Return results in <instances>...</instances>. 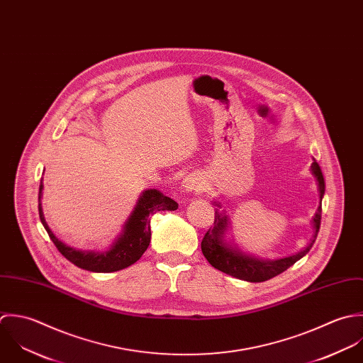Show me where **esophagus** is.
Listing matches in <instances>:
<instances>
[{"mask_svg": "<svg viewBox=\"0 0 363 363\" xmlns=\"http://www.w3.org/2000/svg\"><path fill=\"white\" fill-rule=\"evenodd\" d=\"M182 189L185 192H199L202 189L201 181L198 179V177L195 175H188L184 181H182Z\"/></svg>", "mask_w": 363, "mask_h": 363, "instance_id": "34e87169", "label": "esophagus"}]
</instances>
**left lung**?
<instances>
[{
  "label": "left lung",
  "instance_id": "left-lung-1",
  "mask_svg": "<svg viewBox=\"0 0 363 363\" xmlns=\"http://www.w3.org/2000/svg\"><path fill=\"white\" fill-rule=\"evenodd\" d=\"M310 169H311V174L317 179L318 194H320V206L317 209L315 216L311 220L313 228H314V235H313L310 244L304 250H301L300 252H297L294 255L281 258V259H259V258L247 255L245 252H242L238 248H234L225 242L224 233L228 227V218L225 216L224 212H220L218 209H216L215 227L208 230V233L205 234L202 244H201L202 252H203L205 258L209 261V264L218 271H221L227 275H231L237 279H241V281L265 282V281L285 272L294 262H297L300 258H303L311 250V247L317 238V234L320 230V223H321V201H323V196L325 192L324 177H323L321 168L315 160L311 164ZM218 206L221 208L220 203H218Z\"/></svg>",
  "mask_w": 363,
  "mask_h": 363
}]
</instances>
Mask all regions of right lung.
Segmentation results:
<instances>
[{
  "instance_id": "right-lung-1",
  "label": "right lung",
  "mask_w": 363,
  "mask_h": 363,
  "mask_svg": "<svg viewBox=\"0 0 363 363\" xmlns=\"http://www.w3.org/2000/svg\"><path fill=\"white\" fill-rule=\"evenodd\" d=\"M42 189L43 184L40 181L39 186V218L46 228L50 240L55 242L59 252L73 262L75 267L91 271V272H115L123 268L130 267L145 254L150 238V215L160 211H177L178 203L171 198L162 195L157 189H147L139 198L135 211L123 225L122 234L115 240L112 247L108 251L95 252V251H81L73 247H69L60 241L49 228L43 211H42Z\"/></svg>"
}]
</instances>
